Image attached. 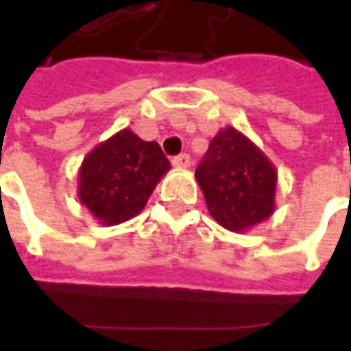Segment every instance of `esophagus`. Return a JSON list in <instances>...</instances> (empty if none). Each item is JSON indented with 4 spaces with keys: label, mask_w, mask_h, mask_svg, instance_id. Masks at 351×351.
<instances>
[{
    "label": "esophagus",
    "mask_w": 351,
    "mask_h": 351,
    "mask_svg": "<svg viewBox=\"0 0 351 351\" xmlns=\"http://www.w3.org/2000/svg\"><path fill=\"white\" fill-rule=\"evenodd\" d=\"M190 154H178V156L173 158V165H175V167H190Z\"/></svg>",
    "instance_id": "1"
}]
</instances>
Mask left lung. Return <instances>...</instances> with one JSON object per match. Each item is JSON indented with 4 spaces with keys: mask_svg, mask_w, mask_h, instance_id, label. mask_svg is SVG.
<instances>
[{
    "mask_svg": "<svg viewBox=\"0 0 351 351\" xmlns=\"http://www.w3.org/2000/svg\"><path fill=\"white\" fill-rule=\"evenodd\" d=\"M195 178L214 220L246 229L274 210L276 171L248 138L233 128L220 131L195 169Z\"/></svg>",
    "mask_w": 351,
    "mask_h": 351,
    "instance_id": "obj_1",
    "label": "left lung"
}]
</instances>
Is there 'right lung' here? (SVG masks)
Listing matches in <instances>:
<instances>
[{
	"instance_id": "right-lung-1",
	"label": "right lung",
	"mask_w": 351,
	"mask_h": 351,
	"mask_svg": "<svg viewBox=\"0 0 351 351\" xmlns=\"http://www.w3.org/2000/svg\"><path fill=\"white\" fill-rule=\"evenodd\" d=\"M169 167L158 143L123 130L84 158L79 197L97 220L116 226L143 210Z\"/></svg>"
}]
</instances>
